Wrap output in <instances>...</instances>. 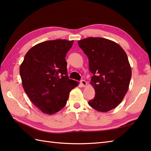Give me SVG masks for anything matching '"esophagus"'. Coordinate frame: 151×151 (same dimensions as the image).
I'll use <instances>...</instances> for the list:
<instances>
[{"label":"esophagus","mask_w":151,"mask_h":151,"mask_svg":"<svg viewBox=\"0 0 151 151\" xmlns=\"http://www.w3.org/2000/svg\"><path fill=\"white\" fill-rule=\"evenodd\" d=\"M81 85L83 87H85L87 85V83H86V81H85L84 80H82L81 81Z\"/></svg>","instance_id":"1"}]
</instances>
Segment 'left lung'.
I'll use <instances>...</instances> for the list:
<instances>
[{
	"mask_svg": "<svg viewBox=\"0 0 151 151\" xmlns=\"http://www.w3.org/2000/svg\"><path fill=\"white\" fill-rule=\"evenodd\" d=\"M79 47L88 57L90 81L94 98L88 104L96 110L107 112L122 102L131 78L127 55L117 43L102 37H88L78 41Z\"/></svg>",
	"mask_w": 151,
	"mask_h": 151,
	"instance_id": "obj_1",
	"label": "left lung"
}]
</instances>
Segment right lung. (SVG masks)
<instances>
[{"label": "right lung", "instance_id": "add662e5", "mask_svg": "<svg viewBox=\"0 0 151 151\" xmlns=\"http://www.w3.org/2000/svg\"><path fill=\"white\" fill-rule=\"evenodd\" d=\"M73 43L66 40L38 43L27 52L20 65L24 91L43 113L51 115L64 108L70 90L78 86L68 78L65 60Z\"/></svg>", "mask_w": 151, "mask_h": 151}]
</instances>
